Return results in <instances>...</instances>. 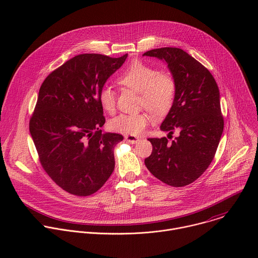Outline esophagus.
Returning a JSON list of instances; mask_svg holds the SVG:
<instances>
[{"mask_svg":"<svg viewBox=\"0 0 258 258\" xmlns=\"http://www.w3.org/2000/svg\"><path fill=\"white\" fill-rule=\"evenodd\" d=\"M124 139H125V141H127V142L131 143V144H136V143H138V142L140 141L139 138H137V137H135V136H131V135H126V136L124 137Z\"/></svg>","mask_w":258,"mask_h":258,"instance_id":"obj_1","label":"esophagus"}]
</instances>
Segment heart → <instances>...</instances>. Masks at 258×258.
I'll use <instances>...</instances> for the list:
<instances>
[{
	"label": "heart",
	"instance_id": "obj_1",
	"mask_svg": "<svg viewBox=\"0 0 258 258\" xmlns=\"http://www.w3.org/2000/svg\"><path fill=\"white\" fill-rule=\"evenodd\" d=\"M117 82L120 86L140 93V104L155 116L166 114L173 104L176 90L173 78L145 62H133L118 77ZM98 99L106 112L114 111L116 94L111 87H102ZM148 123L149 115L146 113H121L110 120L109 127L116 133L138 136Z\"/></svg>",
	"mask_w": 258,
	"mask_h": 258
}]
</instances>
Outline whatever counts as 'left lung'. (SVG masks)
<instances>
[{
    "instance_id": "8db88e82",
    "label": "left lung",
    "mask_w": 258,
    "mask_h": 258,
    "mask_svg": "<svg viewBox=\"0 0 258 258\" xmlns=\"http://www.w3.org/2000/svg\"><path fill=\"white\" fill-rule=\"evenodd\" d=\"M143 56L167 63L176 90L160 130L168 135L179 131L171 142L165 137L148 139L153 150L145 164L168 186L190 185L211 163L224 131L217 84L207 68L181 49H154Z\"/></svg>"
}]
</instances>
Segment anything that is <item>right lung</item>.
Returning a JSON list of instances; mask_svg holds the SVG:
<instances>
[{"instance_id": "right-lung-1", "label": "right lung", "mask_w": 258, "mask_h": 258, "mask_svg": "<svg viewBox=\"0 0 258 258\" xmlns=\"http://www.w3.org/2000/svg\"><path fill=\"white\" fill-rule=\"evenodd\" d=\"M127 54H81L51 72L41 86L29 132L41 164L64 191L96 193L114 170L119 134L102 133L99 92Z\"/></svg>"}]
</instances>
